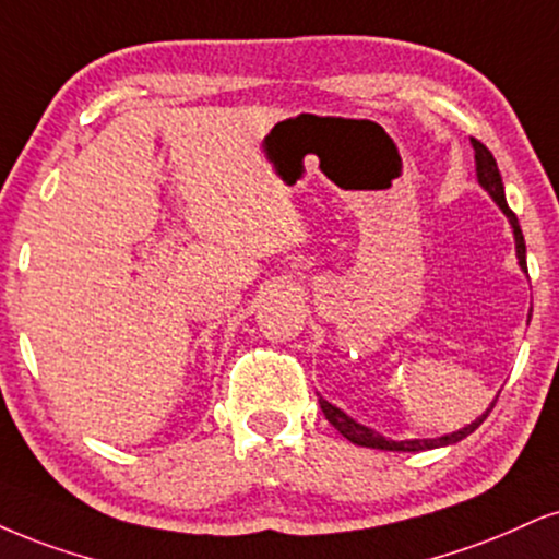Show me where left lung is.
Returning <instances> with one entry per match:
<instances>
[{
    "label": "left lung",
    "instance_id": "1",
    "mask_svg": "<svg viewBox=\"0 0 559 559\" xmlns=\"http://www.w3.org/2000/svg\"><path fill=\"white\" fill-rule=\"evenodd\" d=\"M472 147H474V163H477V181L481 189L487 191L495 199V204L500 206L502 215L511 219V227H513V238H515V257H519V264L523 272H526V240H523V233H521V225H519V217L513 215V210L508 206L506 202V186H502V178H500V170H498V163H495V157L490 150L485 147L479 140H472ZM319 404H321V412L326 415L329 423H332L336 430L342 432L344 438L349 440V443L355 445H365V448H381V451H430V448H440V445H453L459 443V440H464L466 436H472L477 427L485 423L487 415H490V409L485 412V415L474 419L472 425L461 427V430L451 432V436H440V438H415V440H391V438H383L381 432L370 430V427H365L360 423H355L353 417L344 415L340 406L329 404L326 399L319 396Z\"/></svg>",
    "mask_w": 559,
    "mask_h": 559
}]
</instances>
